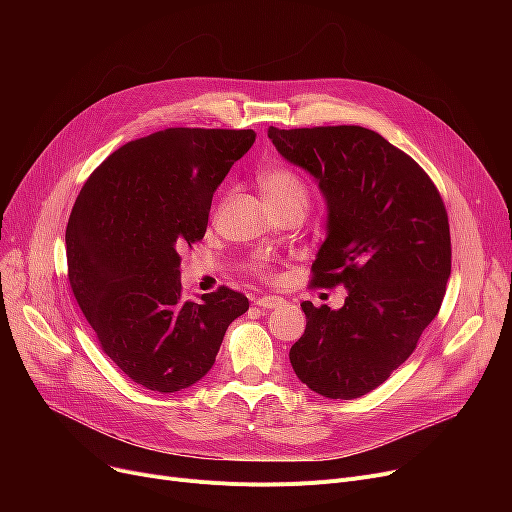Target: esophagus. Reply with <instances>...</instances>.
I'll list each match as a JSON object with an SVG mask.
<instances>
[{
    "label": "esophagus",
    "instance_id": "obj_1",
    "mask_svg": "<svg viewBox=\"0 0 512 512\" xmlns=\"http://www.w3.org/2000/svg\"><path fill=\"white\" fill-rule=\"evenodd\" d=\"M284 303V299H280V297H259V299H255V305L257 307H261V309H276V307H280Z\"/></svg>",
    "mask_w": 512,
    "mask_h": 512
}]
</instances>
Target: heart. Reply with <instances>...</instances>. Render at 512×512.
<instances>
[{
    "label": "heart",
    "mask_w": 512,
    "mask_h": 512,
    "mask_svg": "<svg viewBox=\"0 0 512 512\" xmlns=\"http://www.w3.org/2000/svg\"><path fill=\"white\" fill-rule=\"evenodd\" d=\"M259 188L272 209L297 205L305 209L307 205V188L303 180L288 168H270L259 176Z\"/></svg>",
    "instance_id": "obj_1"
}]
</instances>
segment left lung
Segmentation results:
<instances>
[{"mask_svg":"<svg viewBox=\"0 0 512 512\" xmlns=\"http://www.w3.org/2000/svg\"><path fill=\"white\" fill-rule=\"evenodd\" d=\"M288 164L326 201V240L313 284H342L340 309L301 303L307 328L290 348L297 378L353 400L384 384L438 315L450 278L442 197L415 161L363 126L267 128Z\"/></svg>","mask_w":512,"mask_h":512,"instance_id":"left-lung-1","label":"left lung"}]
</instances>
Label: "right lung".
<instances>
[{
    "mask_svg": "<svg viewBox=\"0 0 512 512\" xmlns=\"http://www.w3.org/2000/svg\"><path fill=\"white\" fill-rule=\"evenodd\" d=\"M255 143L253 130L166 128L107 157L66 228L68 280L103 353L153 392L197 384L232 321L230 288L180 297V251L207 230L215 188Z\"/></svg>",
    "mask_w": 512,
    "mask_h": 512,
    "instance_id": "obj_1",
    "label": "right lung"
}]
</instances>
